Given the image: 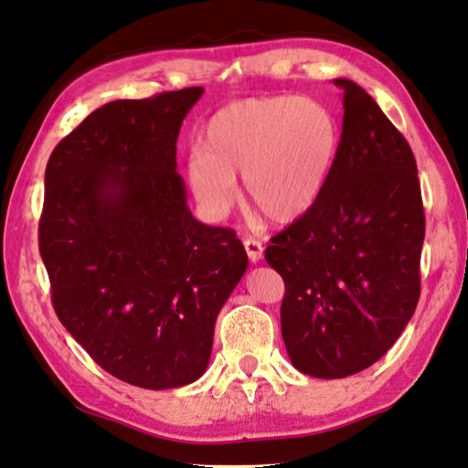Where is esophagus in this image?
I'll return each instance as SVG.
<instances>
[{"label": "esophagus", "mask_w": 468, "mask_h": 468, "mask_svg": "<svg viewBox=\"0 0 468 468\" xmlns=\"http://www.w3.org/2000/svg\"><path fill=\"white\" fill-rule=\"evenodd\" d=\"M243 245H245V251H248L250 261L256 263V261H260L263 258V248H261V243L258 239H253V237H250V239L243 241Z\"/></svg>", "instance_id": "34e87169"}]
</instances>
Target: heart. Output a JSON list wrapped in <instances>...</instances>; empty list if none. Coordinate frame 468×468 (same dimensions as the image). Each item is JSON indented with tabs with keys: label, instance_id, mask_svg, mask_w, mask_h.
<instances>
[{
	"label": "heart",
	"instance_id": "1",
	"mask_svg": "<svg viewBox=\"0 0 468 468\" xmlns=\"http://www.w3.org/2000/svg\"><path fill=\"white\" fill-rule=\"evenodd\" d=\"M339 149V122L325 101L266 96L233 101L210 116L205 145L188 159V184L212 218L245 197L278 225L303 218L327 188Z\"/></svg>",
	"mask_w": 468,
	"mask_h": 468
}]
</instances>
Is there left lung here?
<instances>
[{"mask_svg": "<svg viewBox=\"0 0 468 468\" xmlns=\"http://www.w3.org/2000/svg\"><path fill=\"white\" fill-rule=\"evenodd\" d=\"M327 188L278 233L266 261L284 280L282 339L303 375L344 378L388 352L420 301L426 217L403 134L352 80Z\"/></svg>", "mask_w": 468, "mask_h": 468, "instance_id": "obj_1", "label": "left lung"}]
</instances>
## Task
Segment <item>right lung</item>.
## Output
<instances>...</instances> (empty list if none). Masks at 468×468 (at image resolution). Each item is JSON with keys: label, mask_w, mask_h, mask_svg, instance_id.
<instances>
[{"label": "right lung", "mask_w": 468, "mask_h": 468, "mask_svg": "<svg viewBox=\"0 0 468 468\" xmlns=\"http://www.w3.org/2000/svg\"><path fill=\"white\" fill-rule=\"evenodd\" d=\"M205 88L108 101L58 143L38 225L57 317L129 385L198 380L248 270L231 229L192 217L176 141Z\"/></svg>", "instance_id": "1"}]
</instances>
